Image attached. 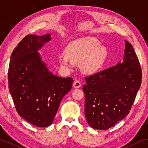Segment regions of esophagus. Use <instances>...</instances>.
Instances as JSON below:
<instances>
[{
  "label": "esophagus",
  "mask_w": 148,
  "mask_h": 148,
  "mask_svg": "<svg viewBox=\"0 0 148 148\" xmlns=\"http://www.w3.org/2000/svg\"><path fill=\"white\" fill-rule=\"evenodd\" d=\"M73 87L74 88H76L80 87H81V83H80V82L77 81V80H76V81H75L73 83Z\"/></svg>",
  "instance_id": "34e87169"
}]
</instances>
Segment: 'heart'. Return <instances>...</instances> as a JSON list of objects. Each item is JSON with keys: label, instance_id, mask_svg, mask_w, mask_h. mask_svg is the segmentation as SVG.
Here are the masks:
<instances>
[{"label": "heart", "instance_id": "obj_1", "mask_svg": "<svg viewBox=\"0 0 148 148\" xmlns=\"http://www.w3.org/2000/svg\"><path fill=\"white\" fill-rule=\"evenodd\" d=\"M100 40L95 37H84L74 40L67 45L66 53L58 56L61 65L70 67L72 62L80 63L82 71L94 74L103 67L108 57V51Z\"/></svg>", "mask_w": 148, "mask_h": 148}]
</instances>
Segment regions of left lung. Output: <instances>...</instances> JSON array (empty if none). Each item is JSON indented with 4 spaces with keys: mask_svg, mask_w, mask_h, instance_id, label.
Returning <instances> with one entry per match:
<instances>
[{
    "mask_svg": "<svg viewBox=\"0 0 148 148\" xmlns=\"http://www.w3.org/2000/svg\"><path fill=\"white\" fill-rule=\"evenodd\" d=\"M122 62L85 77V115L91 127L106 130L126 117L142 83L135 50L125 40Z\"/></svg>",
    "mask_w": 148,
    "mask_h": 148,
    "instance_id": "1",
    "label": "left lung"
}]
</instances>
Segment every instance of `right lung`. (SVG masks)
Instances as JSON below:
<instances>
[{
	"label": "right lung",
	"mask_w": 148,
	"mask_h": 148,
	"mask_svg": "<svg viewBox=\"0 0 148 148\" xmlns=\"http://www.w3.org/2000/svg\"><path fill=\"white\" fill-rule=\"evenodd\" d=\"M51 34L28 35L13 50L8 70L9 90L18 114L31 124L52 123L63 98L71 90L72 77L53 74L38 51Z\"/></svg>",
	"instance_id": "right-lung-1"
}]
</instances>
